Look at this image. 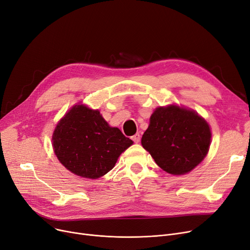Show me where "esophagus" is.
Wrapping results in <instances>:
<instances>
[{"mask_svg":"<svg viewBox=\"0 0 250 250\" xmlns=\"http://www.w3.org/2000/svg\"><path fill=\"white\" fill-rule=\"evenodd\" d=\"M132 140L135 142V143H139L140 141H141V136H140V134L138 133V134H136V135H134L133 137H132Z\"/></svg>","mask_w":250,"mask_h":250,"instance_id":"1","label":"esophagus"}]
</instances>
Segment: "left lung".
I'll use <instances>...</instances> for the list:
<instances>
[{
	"mask_svg": "<svg viewBox=\"0 0 250 250\" xmlns=\"http://www.w3.org/2000/svg\"><path fill=\"white\" fill-rule=\"evenodd\" d=\"M211 129L202 116L177 105L156 108L142 137V146L164 171L186 174L208 152Z\"/></svg>",
	"mask_w": 250,
	"mask_h": 250,
	"instance_id": "1",
	"label": "left lung"
}]
</instances>
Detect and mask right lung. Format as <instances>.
<instances>
[{
    "label": "right lung",
    "mask_w": 250,
    "mask_h": 250,
    "mask_svg": "<svg viewBox=\"0 0 250 250\" xmlns=\"http://www.w3.org/2000/svg\"><path fill=\"white\" fill-rule=\"evenodd\" d=\"M133 141L111 127L99 110L73 106L57 125L52 147L59 161L78 176L96 179L109 172Z\"/></svg>",
    "instance_id": "right-lung-1"
}]
</instances>
